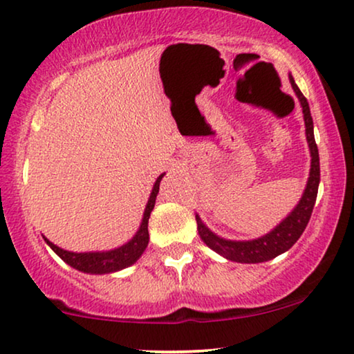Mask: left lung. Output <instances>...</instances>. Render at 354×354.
<instances>
[{
	"label": "left lung",
	"instance_id": "left-lung-1",
	"mask_svg": "<svg viewBox=\"0 0 354 354\" xmlns=\"http://www.w3.org/2000/svg\"><path fill=\"white\" fill-rule=\"evenodd\" d=\"M290 84L293 86V91L297 93L299 104L303 108V118L304 125H306V140L309 145V151H311V171H309V178L304 188V193L301 200L295 209L275 227L269 234L254 240H225L217 236L214 232H211L207 227L203 224L200 216L196 214V224H198V234H200L201 240L214 250L216 253L224 256L225 259L235 261V263H264V261L274 259L275 256L285 253V251L292 248L297 243V240L301 236V234L306 229L309 219H311V212L317 198V188L319 180H321V167H319V151L316 140H314V125L311 111H309L308 100L304 98L301 91L295 84L293 77L290 75Z\"/></svg>",
	"mask_w": 354,
	"mask_h": 354
}]
</instances>
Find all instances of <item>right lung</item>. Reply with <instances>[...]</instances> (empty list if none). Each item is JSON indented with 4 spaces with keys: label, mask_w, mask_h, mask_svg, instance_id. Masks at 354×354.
I'll return each mask as SVG.
<instances>
[{
    "label": "right lung",
    "mask_w": 354,
    "mask_h": 354,
    "mask_svg": "<svg viewBox=\"0 0 354 354\" xmlns=\"http://www.w3.org/2000/svg\"><path fill=\"white\" fill-rule=\"evenodd\" d=\"M164 174H161L154 182L151 195H149V200L147 203V207H145L142 224H140V229L135 236L127 243L119 246V248L109 250V251H90V253H74V251L62 250L55 243H51L50 240L45 239V241L50 245V248L55 251V253L59 256V258L80 272L85 274H109L115 272V270L125 269L133 263H137V259L143 254V251L147 250L148 241H149V234H148V219L149 214H151L154 203H156V196L159 193V183H161V178Z\"/></svg>",
    "instance_id": "1"
}]
</instances>
